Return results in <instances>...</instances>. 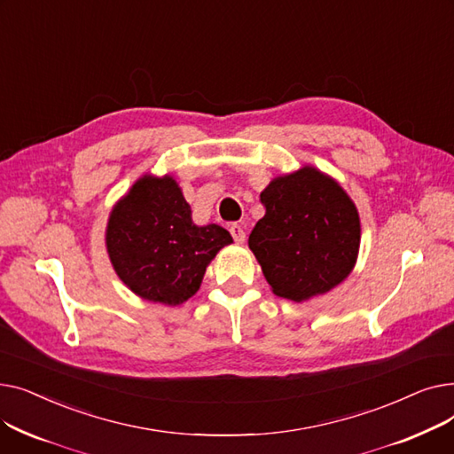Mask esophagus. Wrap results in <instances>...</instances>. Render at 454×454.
<instances>
[{
    "label": "esophagus",
    "instance_id": "34e87169",
    "mask_svg": "<svg viewBox=\"0 0 454 454\" xmlns=\"http://www.w3.org/2000/svg\"><path fill=\"white\" fill-rule=\"evenodd\" d=\"M230 233H231V237L235 239V243H245L247 241V231L243 230V226L241 224H231L230 226Z\"/></svg>",
    "mask_w": 454,
    "mask_h": 454
}]
</instances>
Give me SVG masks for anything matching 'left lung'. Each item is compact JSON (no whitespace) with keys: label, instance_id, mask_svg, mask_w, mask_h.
<instances>
[{"label":"left lung","instance_id":"obj_1","mask_svg":"<svg viewBox=\"0 0 454 454\" xmlns=\"http://www.w3.org/2000/svg\"><path fill=\"white\" fill-rule=\"evenodd\" d=\"M261 204L265 217L248 247L274 294L303 301L344 281L361 245V221L346 191L315 167L274 178Z\"/></svg>","mask_w":454,"mask_h":454}]
</instances>
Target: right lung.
I'll return each instance as SVG.
<instances>
[{
  "instance_id": "add662e5",
  "label": "right lung",
  "mask_w": 454,
  "mask_h": 454,
  "mask_svg": "<svg viewBox=\"0 0 454 454\" xmlns=\"http://www.w3.org/2000/svg\"><path fill=\"white\" fill-rule=\"evenodd\" d=\"M230 243L224 228L193 224L173 176L139 178L114 206L106 226L115 274L143 300L165 305L193 296L209 261Z\"/></svg>"
}]
</instances>
